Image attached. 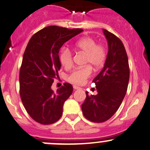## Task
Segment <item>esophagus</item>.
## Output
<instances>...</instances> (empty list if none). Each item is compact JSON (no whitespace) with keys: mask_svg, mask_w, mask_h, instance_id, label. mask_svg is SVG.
<instances>
[{"mask_svg":"<svg viewBox=\"0 0 150 150\" xmlns=\"http://www.w3.org/2000/svg\"><path fill=\"white\" fill-rule=\"evenodd\" d=\"M74 90H79V89H82V88H80V87H79V86H76V85H74Z\"/></svg>","mask_w":150,"mask_h":150,"instance_id":"1","label":"esophagus"}]
</instances>
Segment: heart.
I'll list each match as a JSON object with an SVG mask.
<instances>
[{
	"label": "heart",
	"mask_w": 150,
	"mask_h": 150,
	"mask_svg": "<svg viewBox=\"0 0 150 150\" xmlns=\"http://www.w3.org/2000/svg\"><path fill=\"white\" fill-rule=\"evenodd\" d=\"M74 47L77 51L85 54L86 66L73 71L68 76V81L74 85H83L92 74V68L98 70L102 68L107 59V49L105 45L97 44L94 38L85 37L76 41ZM59 61L65 68L73 65V53L68 48H62L59 52Z\"/></svg>",
	"instance_id": "1"
}]
</instances>
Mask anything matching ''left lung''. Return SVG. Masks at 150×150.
I'll list each match as a JSON object with an SVG mask.
<instances>
[{
  "mask_svg": "<svg viewBox=\"0 0 150 150\" xmlns=\"http://www.w3.org/2000/svg\"><path fill=\"white\" fill-rule=\"evenodd\" d=\"M103 32L108 42L105 66L93 82L98 93L88 95L82 105L84 116L96 123L108 121L120 107L127 91L129 79L128 57L123 42L108 30Z\"/></svg>",
  "mask_w": 150,
  "mask_h": 150,
  "instance_id": "obj_1",
  "label": "left lung"
}]
</instances>
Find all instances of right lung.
I'll return each mask as SVG.
<instances>
[{
  "instance_id": "obj_1",
  "label": "right lung",
  "mask_w": 150,
  "mask_h": 150,
  "mask_svg": "<svg viewBox=\"0 0 150 150\" xmlns=\"http://www.w3.org/2000/svg\"><path fill=\"white\" fill-rule=\"evenodd\" d=\"M82 31L50 25L28 41L20 69V95L28 115L41 125L57 122L62 116L64 102L72 93L73 86L67 82L56 93L51 87L61 67L59 49Z\"/></svg>"
}]
</instances>
